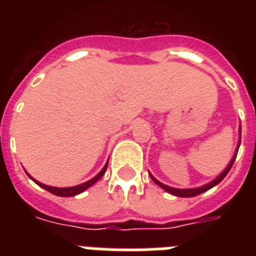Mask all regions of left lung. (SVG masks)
I'll return each mask as SVG.
<instances>
[{
	"instance_id": "obj_1",
	"label": "left lung",
	"mask_w": 256,
	"mask_h": 256,
	"mask_svg": "<svg viewBox=\"0 0 256 256\" xmlns=\"http://www.w3.org/2000/svg\"><path fill=\"white\" fill-rule=\"evenodd\" d=\"M239 146H240V140H239L238 148H236V152H235L234 156H232V160H230V164H227V168L222 171V174H219L218 176H216V178L214 179V180H211V182H208V183H207V184H204V186L195 187V188H174V187H170V186H168V184H164V183H160V180H156V179L154 178V176H152V174H150V176H152V180H154V182H156V184H158V186L162 187L164 190H166V191H168V192H170V194L175 195V196H182V198H190V196H195V195L202 194V192H204V191L212 188V187L216 186V184H218L219 182H222L223 178H224V176H226V175L228 174V171H230V168H232V164H234L235 158H236V154H238Z\"/></svg>"
}]
</instances>
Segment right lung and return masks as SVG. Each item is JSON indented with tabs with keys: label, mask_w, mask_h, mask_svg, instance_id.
I'll use <instances>...</instances> for the list:
<instances>
[{
	"label": "right lung",
	"mask_w": 256,
	"mask_h": 256,
	"mask_svg": "<svg viewBox=\"0 0 256 256\" xmlns=\"http://www.w3.org/2000/svg\"><path fill=\"white\" fill-rule=\"evenodd\" d=\"M108 162H106V164L104 166V168L98 172V174L94 176V178H92L90 180H88V182L85 183H81V184H77V186H73V187H52V186H46V184H44V183L38 182V180H36V179H33L32 176H30L28 172L26 174L29 175L30 178L33 179L34 182L37 183L38 186H41L42 188H45V190H48L49 192H52V194L57 195V196H74V195H78L81 194V192H84V191L86 190V188H88L90 186H92L94 183L96 182V180H100L102 176H104V174L106 172V168H108Z\"/></svg>",
	"instance_id": "obj_1"
}]
</instances>
